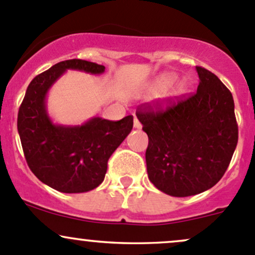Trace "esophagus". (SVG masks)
<instances>
[{"instance_id": "obj_1", "label": "esophagus", "mask_w": 255, "mask_h": 255, "mask_svg": "<svg viewBox=\"0 0 255 255\" xmlns=\"http://www.w3.org/2000/svg\"><path fill=\"white\" fill-rule=\"evenodd\" d=\"M133 126H134V128H136V129H140V128H141L140 122L136 120V117H134V123H133Z\"/></svg>"}]
</instances>
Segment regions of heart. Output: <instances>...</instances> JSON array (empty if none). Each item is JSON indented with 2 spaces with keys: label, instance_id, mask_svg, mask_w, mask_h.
Masks as SVG:
<instances>
[{
  "label": "heart",
  "instance_id": "heart-1",
  "mask_svg": "<svg viewBox=\"0 0 255 255\" xmlns=\"http://www.w3.org/2000/svg\"><path fill=\"white\" fill-rule=\"evenodd\" d=\"M189 87V83L187 78L182 77V78H177L176 73L172 72H166V73L159 74L155 77L154 80L150 83V85L146 89V93L149 95H160V94L167 90L168 87L170 89L165 93L163 95V101L168 103V101H173L176 99L181 98L187 93Z\"/></svg>",
  "mask_w": 255,
  "mask_h": 255
}]
</instances>
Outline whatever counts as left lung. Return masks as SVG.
Returning <instances> with one entry per match:
<instances>
[{"label":"left lung","mask_w":255,"mask_h":255,"mask_svg":"<svg viewBox=\"0 0 255 255\" xmlns=\"http://www.w3.org/2000/svg\"><path fill=\"white\" fill-rule=\"evenodd\" d=\"M197 93L165 111H139L148 134V177L171 197L208 191L224 176L238 141L232 94L214 73L195 67Z\"/></svg>","instance_id":"left-lung-1"}]
</instances>
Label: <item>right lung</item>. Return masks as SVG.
I'll list each match as a JSON object with an SVG mask.
<instances>
[{
	"label": "right lung",
	"mask_w": 255,
	"mask_h": 255,
	"mask_svg": "<svg viewBox=\"0 0 255 255\" xmlns=\"http://www.w3.org/2000/svg\"><path fill=\"white\" fill-rule=\"evenodd\" d=\"M99 76L101 64L84 60L56 63L30 82L18 112V133L26 162L42 183L62 193H85L104 181L107 161L133 128L121 121L92 117L82 125H58L47 111V94L67 71Z\"/></svg>",
	"instance_id": "obj_1"
}]
</instances>
